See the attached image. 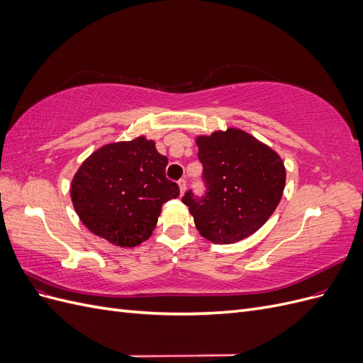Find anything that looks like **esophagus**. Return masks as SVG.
Instances as JSON below:
<instances>
[{
	"mask_svg": "<svg viewBox=\"0 0 363 363\" xmlns=\"http://www.w3.org/2000/svg\"><path fill=\"white\" fill-rule=\"evenodd\" d=\"M179 188H180V194L183 195L184 194V191H186V180H179Z\"/></svg>",
	"mask_w": 363,
	"mask_h": 363,
	"instance_id": "34e87169",
	"label": "esophagus"
}]
</instances>
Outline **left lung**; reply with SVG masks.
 <instances>
[{
    "instance_id": "obj_1",
    "label": "left lung",
    "mask_w": 363,
    "mask_h": 363,
    "mask_svg": "<svg viewBox=\"0 0 363 363\" xmlns=\"http://www.w3.org/2000/svg\"><path fill=\"white\" fill-rule=\"evenodd\" d=\"M207 194L186 192L200 235L213 244L239 242L265 224L286 184V168L277 151L247 131L230 127L195 136Z\"/></svg>"
}]
</instances>
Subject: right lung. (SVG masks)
<instances>
[{
  "label": "right lung",
  "instance_id": "add662e5",
  "mask_svg": "<svg viewBox=\"0 0 363 363\" xmlns=\"http://www.w3.org/2000/svg\"><path fill=\"white\" fill-rule=\"evenodd\" d=\"M168 159L145 136L106 144L94 151L71 183L80 221L108 242L133 248L156 228L162 206L177 199V183L167 179Z\"/></svg>",
  "mask_w": 363,
  "mask_h": 363
}]
</instances>
